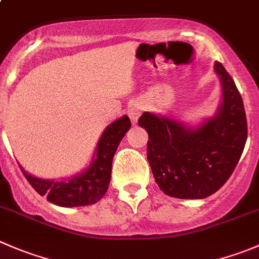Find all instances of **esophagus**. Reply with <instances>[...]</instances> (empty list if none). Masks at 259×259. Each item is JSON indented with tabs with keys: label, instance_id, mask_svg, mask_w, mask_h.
<instances>
[{
	"label": "esophagus",
	"instance_id": "1",
	"mask_svg": "<svg viewBox=\"0 0 259 259\" xmlns=\"http://www.w3.org/2000/svg\"><path fill=\"white\" fill-rule=\"evenodd\" d=\"M143 112V106L139 104H133L129 109V116L132 121H137Z\"/></svg>",
	"mask_w": 259,
	"mask_h": 259
}]
</instances>
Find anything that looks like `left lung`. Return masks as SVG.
I'll list each match as a JSON object with an SVG mask.
<instances>
[{
    "label": "left lung",
    "mask_w": 259,
    "mask_h": 259,
    "mask_svg": "<svg viewBox=\"0 0 259 259\" xmlns=\"http://www.w3.org/2000/svg\"><path fill=\"white\" fill-rule=\"evenodd\" d=\"M214 68L223 86L217 116L197 129L144 112L139 126L148 133L147 158L160 190L176 199H205L229 180L248 137L242 96L220 62Z\"/></svg>",
    "instance_id": "8db88e82"
}]
</instances>
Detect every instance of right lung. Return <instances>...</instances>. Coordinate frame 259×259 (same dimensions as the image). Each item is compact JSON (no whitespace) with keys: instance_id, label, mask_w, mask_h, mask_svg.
I'll return each instance as SVG.
<instances>
[{"instance_id":"obj_1","label":"right lung","mask_w":259,"mask_h":259,"mask_svg":"<svg viewBox=\"0 0 259 259\" xmlns=\"http://www.w3.org/2000/svg\"><path fill=\"white\" fill-rule=\"evenodd\" d=\"M130 126L132 122L126 115L107 126L97 145L91 167L67 182L40 180L25 172L21 165L20 168L31 187L40 196L45 195L48 201L64 207L94 205L104 197L109 188L112 158Z\"/></svg>"}]
</instances>
